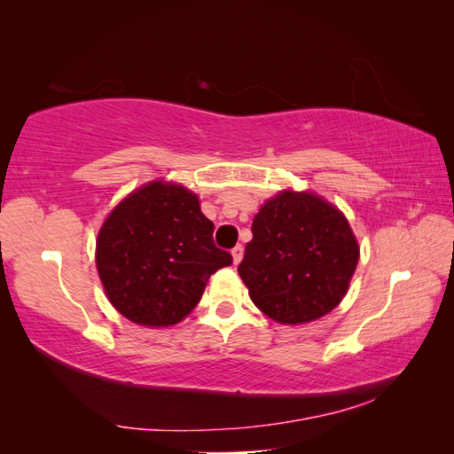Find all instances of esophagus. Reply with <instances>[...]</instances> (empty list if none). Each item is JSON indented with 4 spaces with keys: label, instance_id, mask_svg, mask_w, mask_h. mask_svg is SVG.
<instances>
[{
    "label": "esophagus",
    "instance_id": "1",
    "mask_svg": "<svg viewBox=\"0 0 454 454\" xmlns=\"http://www.w3.org/2000/svg\"><path fill=\"white\" fill-rule=\"evenodd\" d=\"M242 254H244V248H242V246H240V244L234 246V248H232V260H234V264H240Z\"/></svg>",
    "mask_w": 454,
    "mask_h": 454
}]
</instances>
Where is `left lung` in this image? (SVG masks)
Listing matches in <instances>:
<instances>
[{
	"label": "left lung",
	"instance_id": "1",
	"mask_svg": "<svg viewBox=\"0 0 454 454\" xmlns=\"http://www.w3.org/2000/svg\"><path fill=\"white\" fill-rule=\"evenodd\" d=\"M356 264V238L333 204L282 192L254 216L238 274L266 317L302 325L336 309Z\"/></svg>",
	"mask_w": 454,
	"mask_h": 454
}]
</instances>
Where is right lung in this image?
Returning a JSON list of instances; mask_svg holds the SVG:
<instances>
[{
  "instance_id": "add662e5",
  "label": "right lung",
  "mask_w": 454,
  "mask_h": 454,
  "mask_svg": "<svg viewBox=\"0 0 454 454\" xmlns=\"http://www.w3.org/2000/svg\"><path fill=\"white\" fill-rule=\"evenodd\" d=\"M212 232V220L186 188L152 182L136 190L98 234L96 264L110 302L144 326L188 317L210 276L232 264Z\"/></svg>"
}]
</instances>
